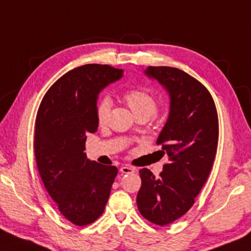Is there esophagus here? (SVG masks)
<instances>
[{
  "label": "esophagus",
  "instance_id": "esophagus-1",
  "mask_svg": "<svg viewBox=\"0 0 251 251\" xmlns=\"http://www.w3.org/2000/svg\"><path fill=\"white\" fill-rule=\"evenodd\" d=\"M120 171L123 174H131V173H135L136 169L131 168V166H128V165H125V166H122Z\"/></svg>",
  "mask_w": 251,
  "mask_h": 251
}]
</instances>
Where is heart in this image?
<instances>
[{
  "instance_id": "1",
  "label": "heart",
  "mask_w": 251,
  "mask_h": 251,
  "mask_svg": "<svg viewBox=\"0 0 251 251\" xmlns=\"http://www.w3.org/2000/svg\"><path fill=\"white\" fill-rule=\"evenodd\" d=\"M123 98L137 119L147 117L149 119L158 109V101L155 96L150 90L144 87H135L126 90ZM112 107V101L109 97H103L99 100L96 107V115L98 124L103 126L106 124Z\"/></svg>"
}]
</instances>
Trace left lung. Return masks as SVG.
Returning a JSON list of instances; mask_svg holds the SVG:
<instances>
[{"instance_id":"8db88e82","label":"left lung","mask_w":251,"mask_h":251,"mask_svg":"<svg viewBox=\"0 0 251 251\" xmlns=\"http://www.w3.org/2000/svg\"><path fill=\"white\" fill-rule=\"evenodd\" d=\"M145 74L169 92V119L156 145L168 154L159 177L139 171L137 205L149 222L164 226L187 212L207 181L219 142V119L212 96L189 74L169 66H149Z\"/></svg>"}]
</instances>
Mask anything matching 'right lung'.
Instances as JSON below:
<instances>
[{"label": "right lung", "mask_w": 251, "mask_h": 251, "mask_svg": "<svg viewBox=\"0 0 251 251\" xmlns=\"http://www.w3.org/2000/svg\"><path fill=\"white\" fill-rule=\"evenodd\" d=\"M123 70L87 64L58 78L44 95L34 123V156L42 183L64 218L77 226L101 217L116 166L87 159V135L96 132L99 92Z\"/></svg>", "instance_id": "right-lung-1"}]
</instances>
